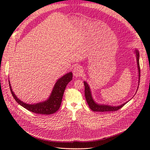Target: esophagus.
<instances>
[{"label": "esophagus", "mask_w": 150, "mask_h": 150, "mask_svg": "<svg viewBox=\"0 0 150 150\" xmlns=\"http://www.w3.org/2000/svg\"><path fill=\"white\" fill-rule=\"evenodd\" d=\"M83 74V69L80 66H76L73 70V74L75 77L81 76Z\"/></svg>", "instance_id": "obj_1"}]
</instances>
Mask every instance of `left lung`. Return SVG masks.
Instances as JSON below:
<instances>
[{
  "mask_svg": "<svg viewBox=\"0 0 150 150\" xmlns=\"http://www.w3.org/2000/svg\"><path fill=\"white\" fill-rule=\"evenodd\" d=\"M135 53L136 55V59H137V67H138V71H139V84L140 82V65H139V51L136 49L135 50ZM84 95L86 97V101L89 106V108L94 112H109V111H116L117 110L122 108L127 102L118 106H109L107 105H100L97 103L96 102L93 100L92 98V96L91 93V91L90 89L89 86L88 84L86 81H84ZM138 84V85H139ZM139 88V86H138Z\"/></svg>",
  "mask_w": 150,
  "mask_h": 150,
  "instance_id": "left-lung-1",
  "label": "left lung"
}]
</instances>
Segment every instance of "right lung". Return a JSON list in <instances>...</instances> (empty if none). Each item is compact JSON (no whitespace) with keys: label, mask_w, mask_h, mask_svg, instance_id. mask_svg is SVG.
<instances>
[{"label":"right lung","mask_w":150,"mask_h":150,"mask_svg":"<svg viewBox=\"0 0 150 150\" xmlns=\"http://www.w3.org/2000/svg\"><path fill=\"white\" fill-rule=\"evenodd\" d=\"M72 76L73 75L72 72L67 73L64 76H62L55 83L51 93V95L50 96L48 100L44 101L43 102H40V103L33 105L27 104L25 103H23L22 101H21L14 93L11 87L10 81H8V82L12 96L15 100L20 105L28 110V111L34 113L50 115L56 112L60 108L62 96L63 94H64L66 87L67 84L72 80Z\"/></svg>","instance_id":"1"}]
</instances>
